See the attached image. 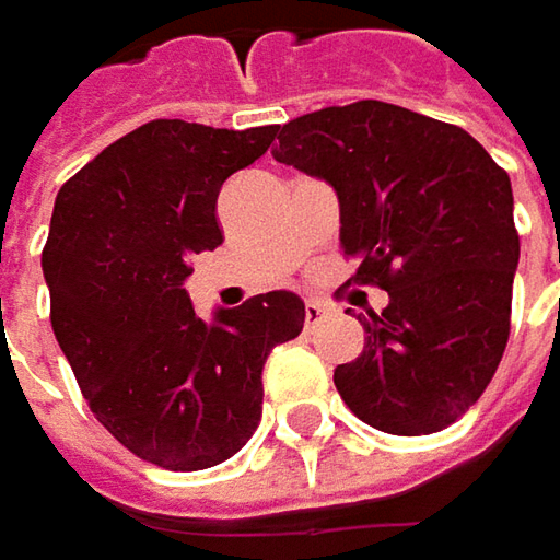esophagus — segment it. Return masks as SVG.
Instances as JSON below:
<instances>
[{
  "label": "esophagus",
  "mask_w": 560,
  "mask_h": 560,
  "mask_svg": "<svg viewBox=\"0 0 560 560\" xmlns=\"http://www.w3.org/2000/svg\"><path fill=\"white\" fill-rule=\"evenodd\" d=\"M327 314H330V308H327V305H324L320 299H308V302H305V330L317 327V324H320V320H324Z\"/></svg>",
  "instance_id": "esophagus-1"
}]
</instances>
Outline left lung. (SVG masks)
Here are the masks:
<instances>
[{"mask_svg":"<svg viewBox=\"0 0 560 560\" xmlns=\"http://www.w3.org/2000/svg\"><path fill=\"white\" fill-rule=\"evenodd\" d=\"M273 159L334 186L355 283L389 292L358 314L364 352L334 383L396 436L445 430L483 396L511 330L521 258L511 180L467 130L361 98L283 124Z\"/></svg>","mask_w":560,"mask_h":560,"instance_id":"obj_1","label":"left lung"}]
</instances>
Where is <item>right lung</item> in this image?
<instances>
[{
	"instance_id": "obj_1",
	"label": "right lung",
	"mask_w": 560,
	"mask_h": 560,
	"mask_svg": "<svg viewBox=\"0 0 560 560\" xmlns=\"http://www.w3.org/2000/svg\"><path fill=\"white\" fill-rule=\"evenodd\" d=\"M273 137L277 124L149 120L55 196L43 248L55 339L98 423L164 470H205L246 445L270 349L305 324L295 292L252 295L208 324L184 290L189 258L224 243L221 186Z\"/></svg>"
}]
</instances>
